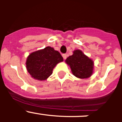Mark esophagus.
Here are the masks:
<instances>
[{
    "instance_id": "1",
    "label": "esophagus",
    "mask_w": 122,
    "mask_h": 122,
    "mask_svg": "<svg viewBox=\"0 0 122 122\" xmlns=\"http://www.w3.org/2000/svg\"><path fill=\"white\" fill-rule=\"evenodd\" d=\"M62 57H63L64 60H66V59L67 58V54H62Z\"/></svg>"
}]
</instances>
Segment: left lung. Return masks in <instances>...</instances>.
I'll use <instances>...</instances> for the list:
<instances>
[{"instance_id": "left-lung-1", "label": "left lung", "mask_w": 122, "mask_h": 122, "mask_svg": "<svg viewBox=\"0 0 122 122\" xmlns=\"http://www.w3.org/2000/svg\"><path fill=\"white\" fill-rule=\"evenodd\" d=\"M65 62L70 67L72 74L80 79L89 78L94 72V61L80 50H74Z\"/></svg>"}]
</instances>
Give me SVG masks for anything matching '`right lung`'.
I'll return each mask as SVG.
<instances>
[{
  "instance_id": "obj_1",
  "label": "right lung",
  "mask_w": 122,
  "mask_h": 122,
  "mask_svg": "<svg viewBox=\"0 0 122 122\" xmlns=\"http://www.w3.org/2000/svg\"><path fill=\"white\" fill-rule=\"evenodd\" d=\"M62 61L63 58L58 51L46 46L29 54L26 61V67L31 77L44 81L52 74L54 67Z\"/></svg>"
}]
</instances>
